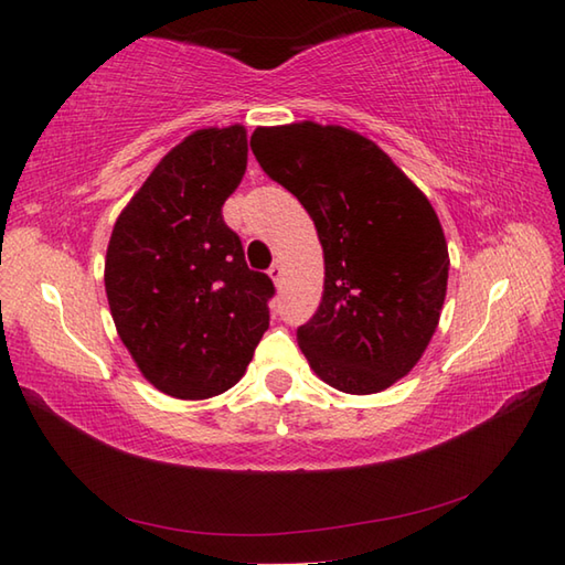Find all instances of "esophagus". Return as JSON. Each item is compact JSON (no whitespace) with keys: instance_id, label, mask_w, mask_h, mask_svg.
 Here are the masks:
<instances>
[{"instance_id":"34e87169","label":"esophagus","mask_w":565,"mask_h":565,"mask_svg":"<svg viewBox=\"0 0 565 565\" xmlns=\"http://www.w3.org/2000/svg\"><path fill=\"white\" fill-rule=\"evenodd\" d=\"M269 276H271V281H274V284H279V281H281V276H284V267H281V262H279V259H276V262L271 264Z\"/></svg>"}]
</instances>
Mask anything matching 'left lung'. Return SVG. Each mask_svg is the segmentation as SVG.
Masks as SVG:
<instances>
[{
    "label": "left lung",
    "mask_w": 565,
    "mask_h": 565,
    "mask_svg": "<svg viewBox=\"0 0 565 565\" xmlns=\"http://www.w3.org/2000/svg\"><path fill=\"white\" fill-rule=\"evenodd\" d=\"M249 146L313 218L326 257L322 301L296 332L310 369L342 393L386 391L425 354L447 296L449 249L435 209L350 128H257Z\"/></svg>",
    "instance_id": "8db88e82"
}]
</instances>
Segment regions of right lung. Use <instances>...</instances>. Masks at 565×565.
Wrapping results in <instances>:
<instances>
[{
  "label": "right lung",
  "instance_id": "1",
  "mask_svg": "<svg viewBox=\"0 0 565 565\" xmlns=\"http://www.w3.org/2000/svg\"><path fill=\"white\" fill-rule=\"evenodd\" d=\"M245 170V126L194 130L114 225L104 284L118 338L140 374L172 398L233 388L269 328L274 284L247 267L221 211Z\"/></svg>",
  "mask_w": 565,
  "mask_h": 565
}]
</instances>
